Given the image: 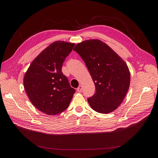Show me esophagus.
<instances>
[{
    "instance_id": "1",
    "label": "esophagus",
    "mask_w": 158,
    "mask_h": 158,
    "mask_svg": "<svg viewBox=\"0 0 158 158\" xmlns=\"http://www.w3.org/2000/svg\"><path fill=\"white\" fill-rule=\"evenodd\" d=\"M82 85H80L79 86H78V88L77 89H76V90H77L78 92H82Z\"/></svg>"
}]
</instances>
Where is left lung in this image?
I'll return each mask as SVG.
<instances>
[{
	"label": "left lung",
	"instance_id": "left-lung-1",
	"mask_svg": "<svg viewBox=\"0 0 158 158\" xmlns=\"http://www.w3.org/2000/svg\"><path fill=\"white\" fill-rule=\"evenodd\" d=\"M73 50L84 61L95 84V93L88 99L90 107L100 113L114 111L130 85L131 74L125 62L99 40H85Z\"/></svg>",
	"mask_w": 158,
	"mask_h": 158
}]
</instances>
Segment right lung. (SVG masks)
Listing matches in <instances>:
<instances>
[{
	"label": "right lung",
	"mask_w": 158,
	"mask_h": 158,
	"mask_svg": "<svg viewBox=\"0 0 158 158\" xmlns=\"http://www.w3.org/2000/svg\"><path fill=\"white\" fill-rule=\"evenodd\" d=\"M74 45L63 41L53 42L32 61L23 77V85L30 102L49 115L67 109L76 92L62 73L66 57Z\"/></svg>",
	"instance_id": "obj_1"
}]
</instances>
